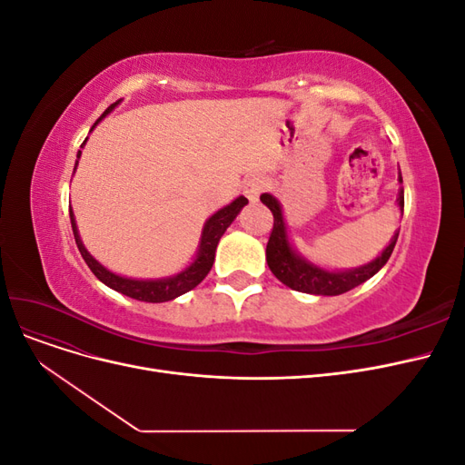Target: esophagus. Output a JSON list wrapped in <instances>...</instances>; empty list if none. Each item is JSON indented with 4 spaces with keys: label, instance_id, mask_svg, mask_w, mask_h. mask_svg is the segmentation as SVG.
<instances>
[{
    "label": "esophagus",
    "instance_id": "1",
    "mask_svg": "<svg viewBox=\"0 0 465 465\" xmlns=\"http://www.w3.org/2000/svg\"><path fill=\"white\" fill-rule=\"evenodd\" d=\"M263 192H265V180H262L258 176L250 178L246 184H244V195L252 203H256Z\"/></svg>",
    "mask_w": 465,
    "mask_h": 465
}]
</instances>
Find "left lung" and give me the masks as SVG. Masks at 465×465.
Wrapping results in <instances>:
<instances>
[{"instance_id":"left-lung-1","label":"left lung","mask_w":465,"mask_h":465,"mask_svg":"<svg viewBox=\"0 0 465 465\" xmlns=\"http://www.w3.org/2000/svg\"><path fill=\"white\" fill-rule=\"evenodd\" d=\"M400 182H401V173H400ZM260 200L263 205L270 207V211L273 213V227L265 248L267 265H270L272 273L281 281V283L291 287L292 291H301L308 294H323V297H335V294H343L351 289L359 287L390 260L393 246H396L398 236H400V231H398L393 234L388 248L382 252V256H378L374 262L367 265L357 267V270H349V272H326L322 270V267L294 254L287 241L283 213H281V207L273 195L263 193ZM398 203L403 209V192H400Z\"/></svg>"}]
</instances>
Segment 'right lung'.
Masks as SVG:
<instances>
[{
  "mask_svg": "<svg viewBox=\"0 0 465 465\" xmlns=\"http://www.w3.org/2000/svg\"><path fill=\"white\" fill-rule=\"evenodd\" d=\"M114 106L116 104L108 106V110L96 122H101ZM93 128H94V125H93ZM83 145H85V142H83ZM79 154H81V151L77 153V157H79ZM75 166H77V163H75ZM74 171H75V168H74ZM246 203H248V200L244 198V195H241V198H236L231 205L217 211V213L205 223L203 236H202V246H200V254H198V258H195V262L188 267V270H184L182 273H178L174 277H168V279H159V281H137V279H128V277L114 275V273H110L108 270H104V267L89 254V252L85 250V246H83L81 238H79V232H77V227H75V219H74L72 209H69V219H72V229H74V236H75V244H77V248L81 252L83 260L87 262V265L91 267V272L98 279H101L104 285H108L110 289H114L118 292L125 294V297H132V299H137V301L164 302V301H173V299L180 297V294H184V292L192 291L193 287H198L202 283V281L205 279V275L209 273L211 265H213V262H215V250H217V244L221 241V236L224 234V231L229 229V224L236 219L238 213H241V209Z\"/></svg>",
  "mask_w": 465,
  "mask_h": 465,
  "instance_id": "add662e5",
  "label": "right lung"
}]
</instances>
